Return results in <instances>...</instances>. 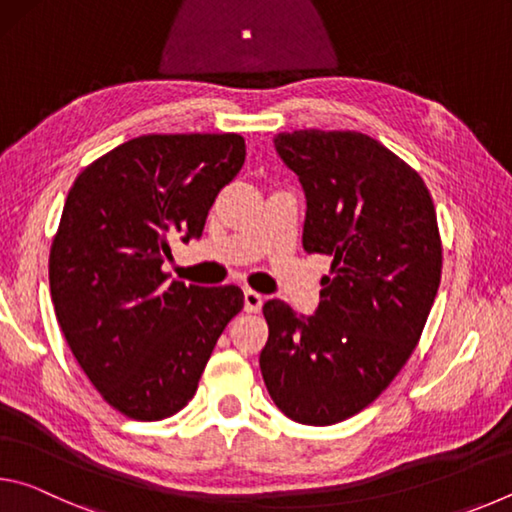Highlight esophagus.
Wrapping results in <instances>:
<instances>
[{"label":"esophagus","mask_w":512,"mask_h":512,"mask_svg":"<svg viewBox=\"0 0 512 512\" xmlns=\"http://www.w3.org/2000/svg\"><path fill=\"white\" fill-rule=\"evenodd\" d=\"M262 305H264V298L259 296L257 291H246L244 293V309L248 311V314H257L259 309H262Z\"/></svg>","instance_id":"obj_1"}]
</instances>
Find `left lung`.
Listing matches in <instances>:
<instances>
[{"instance_id":"1","label":"left lung","mask_w":512,"mask_h":512,"mask_svg":"<svg viewBox=\"0 0 512 512\" xmlns=\"http://www.w3.org/2000/svg\"><path fill=\"white\" fill-rule=\"evenodd\" d=\"M275 151L307 196L302 246L334 257L314 316L268 300L259 354L277 409L311 427L352 418L391 386L438 293L443 244L420 173L357 131H293Z\"/></svg>"}]
</instances>
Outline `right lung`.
<instances>
[{
  "label": "right lung",
  "instance_id": "1",
  "mask_svg": "<svg viewBox=\"0 0 512 512\" xmlns=\"http://www.w3.org/2000/svg\"><path fill=\"white\" fill-rule=\"evenodd\" d=\"M237 133L142 135L88 164L49 253L58 325L92 386L126 418L155 422L192 400L244 291L169 282L171 241L201 237L244 167Z\"/></svg>",
  "mask_w": 512,
  "mask_h": 512
}]
</instances>
